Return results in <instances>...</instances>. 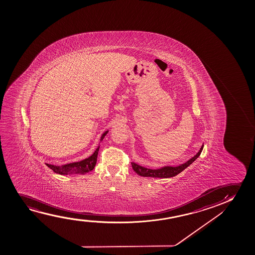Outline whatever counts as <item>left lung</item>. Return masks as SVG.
Segmentation results:
<instances>
[{
	"mask_svg": "<svg viewBox=\"0 0 255 255\" xmlns=\"http://www.w3.org/2000/svg\"><path fill=\"white\" fill-rule=\"evenodd\" d=\"M203 147H204V144H202L199 152L196 154L194 157H192L191 159H189L184 164L178 165V166H164V167H161L159 169H149V168L141 166L139 164H136L134 162L131 163V166H132V169L136 174L142 176V177L161 178H171V177H175L176 175L180 173L181 171L185 170V168L188 167L190 164H192L199 157V155L202 151Z\"/></svg>",
	"mask_w": 255,
	"mask_h": 255,
	"instance_id": "obj_1",
	"label": "left lung"
}]
</instances>
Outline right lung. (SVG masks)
<instances>
[{
  "label": "right lung",
  "mask_w": 255,
  "mask_h": 255,
  "mask_svg": "<svg viewBox=\"0 0 255 255\" xmlns=\"http://www.w3.org/2000/svg\"><path fill=\"white\" fill-rule=\"evenodd\" d=\"M109 130H106L105 132L103 133L101 136L100 141L104 139V137L106 136ZM98 150L99 146L96 149L94 153L91 156L85 158L84 160L79 161V162H74L70 164H63L61 166L54 165V164H47L48 167L50 168L54 172L57 174L61 175H73V174H85L94 169L95 165L97 164V158H98Z\"/></svg>",
  "instance_id": "add662e5"
}]
</instances>
